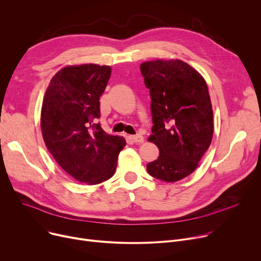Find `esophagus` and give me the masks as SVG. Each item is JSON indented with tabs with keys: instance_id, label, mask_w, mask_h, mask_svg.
I'll list each match as a JSON object with an SVG mask.
<instances>
[{
	"instance_id": "34e87169",
	"label": "esophagus",
	"mask_w": 261,
	"mask_h": 261,
	"mask_svg": "<svg viewBox=\"0 0 261 261\" xmlns=\"http://www.w3.org/2000/svg\"><path fill=\"white\" fill-rule=\"evenodd\" d=\"M130 140L133 142V143H136V144H142L144 143V136H142L141 134H136V135H130L129 136Z\"/></svg>"
}]
</instances>
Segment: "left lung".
<instances>
[{
    "label": "left lung",
    "instance_id": "obj_1",
    "mask_svg": "<svg viewBox=\"0 0 261 261\" xmlns=\"http://www.w3.org/2000/svg\"><path fill=\"white\" fill-rule=\"evenodd\" d=\"M150 90L152 134L148 141L160 149L158 160L147 165L155 178L175 182L193 173L213 132V110L202 75L180 60H155L141 64Z\"/></svg>",
    "mask_w": 261,
    "mask_h": 261
}]
</instances>
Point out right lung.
Masks as SVG:
<instances>
[{
    "mask_svg": "<svg viewBox=\"0 0 261 261\" xmlns=\"http://www.w3.org/2000/svg\"><path fill=\"white\" fill-rule=\"evenodd\" d=\"M111 75L110 66L69 65L51 79L41 110L43 140L69 175L97 185L111 178L123 136L108 134L93 120L99 117V97Z\"/></svg>",
    "mask_w": 261,
    "mask_h": 261,
    "instance_id": "add662e5",
    "label": "right lung"
}]
</instances>
